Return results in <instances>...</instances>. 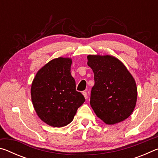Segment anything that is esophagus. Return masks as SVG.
I'll return each instance as SVG.
<instances>
[{
  "instance_id": "obj_1",
  "label": "esophagus",
  "mask_w": 158,
  "mask_h": 158,
  "mask_svg": "<svg viewBox=\"0 0 158 158\" xmlns=\"http://www.w3.org/2000/svg\"><path fill=\"white\" fill-rule=\"evenodd\" d=\"M82 94H83V95L84 96V98H85V99H87L88 98V94H87V93L86 92H85V91H84L82 93Z\"/></svg>"
}]
</instances>
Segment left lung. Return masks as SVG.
Masks as SVG:
<instances>
[{"mask_svg":"<svg viewBox=\"0 0 158 158\" xmlns=\"http://www.w3.org/2000/svg\"><path fill=\"white\" fill-rule=\"evenodd\" d=\"M87 64L94 73L90 104L99 118L107 125L127 119L135 108V80L121 60L112 56L89 55Z\"/></svg>","mask_w":158,"mask_h":158,"instance_id":"left-lung-1","label":"left lung"}]
</instances>
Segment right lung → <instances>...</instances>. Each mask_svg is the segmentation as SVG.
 Masks as SVG:
<instances>
[{"label":"right lung","instance_id":"add662e5","mask_svg":"<svg viewBox=\"0 0 158 158\" xmlns=\"http://www.w3.org/2000/svg\"><path fill=\"white\" fill-rule=\"evenodd\" d=\"M71 58H54L44 65L34 77L31 100L38 117L52 127L66 126L73 121L77 111L85 102L76 90L71 75Z\"/></svg>","mask_w":158,"mask_h":158}]
</instances>
